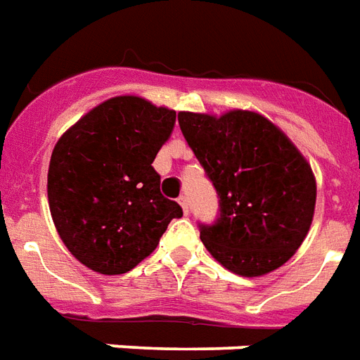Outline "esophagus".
Returning <instances> with one entry per match:
<instances>
[{"mask_svg":"<svg viewBox=\"0 0 360 360\" xmlns=\"http://www.w3.org/2000/svg\"><path fill=\"white\" fill-rule=\"evenodd\" d=\"M179 204H181V207H183V212H185V214H188V198L187 196H181Z\"/></svg>","mask_w":360,"mask_h":360,"instance_id":"1","label":"esophagus"}]
</instances>
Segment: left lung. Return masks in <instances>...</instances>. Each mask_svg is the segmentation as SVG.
Returning a JSON list of instances; mask_svg holds the SVG:
<instances>
[{
  "label": "left lung",
  "mask_w": 360,
  "mask_h": 360,
  "mask_svg": "<svg viewBox=\"0 0 360 360\" xmlns=\"http://www.w3.org/2000/svg\"><path fill=\"white\" fill-rule=\"evenodd\" d=\"M177 120L219 196L217 221L200 225L207 252L242 276L284 265L315 214L316 183L307 160L257 112H179Z\"/></svg>",
  "instance_id": "obj_1"
}]
</instances>
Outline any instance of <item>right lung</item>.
Masks as SVG:
<instances>
[{"label":"right lung","mask_w":360,"mask_h":360,"mask_svg":"<svg viewBox=\"0 0 360 360\" xmlns=\"http://www.w3.org/2000/svg\"><path fill=\"white\" fill-rule=\"evenodd\" d=\"M175 110L135 95L112 97L78 120L53 148L49 210L60 240L101 275H122L158 246L183 215L160 193L156 154L169 139Z\"/></svg>","instance_id":"add662e5"}]
</instances>
